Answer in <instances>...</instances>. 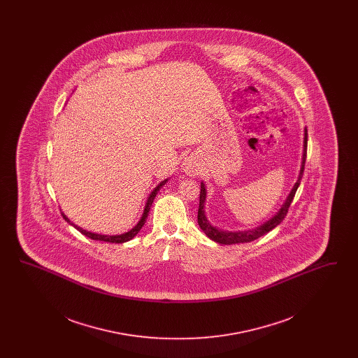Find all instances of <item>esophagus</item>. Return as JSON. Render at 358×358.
<instances>
[{"mask_svg":"<svg viewBox=\"0 0 358 358\" xmlns=\"http://www.w3.org/2000/svg\"><path fill=\"white\" fill-rule=\"evenodd\" d=\"M182 169L184 171L189 174V176H196V174H199V166H197V164L192 159V158H187L184 161V164H182Z\"/></svg>","mask_w":358,"mask_h":358,"instance_id":"34e87169","label":"esophagus"}]
</instances>
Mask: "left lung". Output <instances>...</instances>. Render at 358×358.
Listing matches in <instances>:
<instances>
[{
	"label": "left lung",
	"mask_w": 358,
	"mask_h": 358,
	"mask_svg": "<svg viewBox=\"0 0 358 358\" xmlns=\"http://www.w3.org/2000/svg\"><path fill=\"white\" fill-rule=\"evenodd\" d=\"M307 150V129H305V136H303V153H302V162H301V171L296 182L294 184L292 189L289 190V196L286 197L285 203L280 206V209L273 215L271 219H268L267 222L260 224L259 227L252 228V229H245V231H224L217 228L216 225H213L212 222L208 220L206 215H205V201H206V187L204 182H201V190H200V205H199V215H197V222L201 228V231L210 240L219 243V244H238V243H250L254 241L256 238L268 234L275 227H278L280 222L285 220V216L287 215L289 205L292 203V199L295 196V192L298 187L301 185V180L303 176L305 171V162H306Z\"/></svg>",
	"instance_id": "obj_1"
}]
</instances>
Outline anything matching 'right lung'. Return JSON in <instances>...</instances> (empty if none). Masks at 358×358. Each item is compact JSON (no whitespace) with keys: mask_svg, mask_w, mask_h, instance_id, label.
<instances>
[{"mask_svg":"<svg viewBox=\"0 0 358 358\" xmlns=\"http://www.w3.org/2000/svg\"><path fill=\"white\" fill-rule=\"evenodd\" d=\"M168 180H169V178H166V180H164V181H161L157 187H154L153 192L149 194V197H148V200H146L145 209H143V213H142V216H141L139 222H136V225H134L130 231H127V232H124V234H120V235H102V234L90 232V231H85V229H83L82 227H78V225H75L73 222H69V217H67L64 213H63V217L66 219V222H69L71 225H73L79 232H82V234H83L85 236H87V238H92V240H99V241H107V243H117V244L126 243V241H129V240H131V238H134L136 234L141 231V228L145 225L146 219H148V215H149V210H150V206L153 204L154 197L157 196V193L159 192V189L168 182Z\"/></svg>","mask_w":358,"mask_h":358,"instance_id":"add662e5","label":"right lung"}]
</instances>
